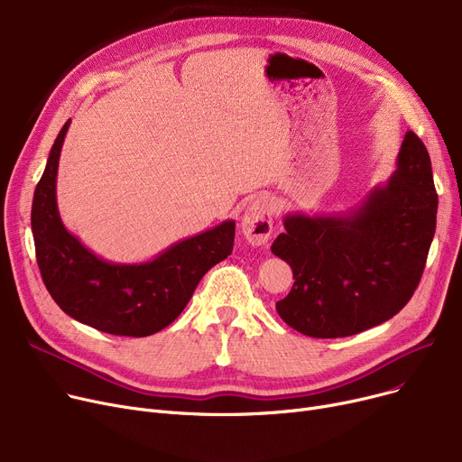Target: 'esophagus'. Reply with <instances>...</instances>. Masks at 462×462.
Listing matches in <instances>:
<instances>
[{"label": "esophagus", "mask_w": 462, "mask_h": 462, "mask_svg": "<svg viewBox=\"0 0 462 462\" xmlns=\"http://www.w3.org/2000/svg\"><path fill=\"white\" fill-rule=\"evenodd\" d=\"M241 230L251 245H265L273 234V211L265 197L254 199L241 217Z\"/></svg>", "instance_id": "esophagus-1"}]
</instances>
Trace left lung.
Wrapping results in <instances>:
<instances>
[{
    "mask_svg": "<svg viewBox=\"0 0 462 462\" xmlns=\"http://www.w3.org/2000/svg\"><path fill=\"white\" fill-rule=\"evenodd\" d=\"M439 197L425 143L408 131L397 170L343 215L288 213L272 253L294 286L277 301L296 331L337 338L374 328L410 301L425 270Z\"/></svg>",
    "mask_w": 462,
    "mask_h": 462,
    "instance_id": "obj_1",
    "label": "left lung"
}]
</instances>
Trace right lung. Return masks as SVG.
Wrapping results in <instances>:
<instances>
[{"mask_svg": "<svg viewBox=\"0 0 462 462\" xmlns=\"http://www.w3.org/2000/svg\"><path fill=\"white\" fill-rule=\"evenodd\" d=\"M61 127L32 206V232L44 286L60 309L89 328L110 335L148 337L172 324L200 279L234 247L236 221H225L170 245L140 263H116L97 256L70 234L60 217L56 180Z\"/></svg>", "mask_w": 462, "mask_h": 462, "instance_id": "1", "label": "right lung"}]
</instances>
